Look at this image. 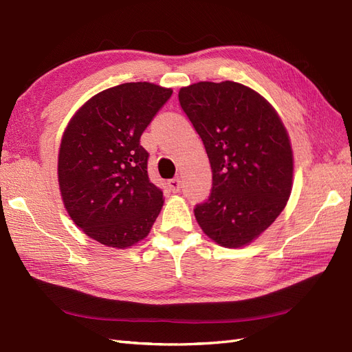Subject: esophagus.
I'll return each mask as SVG.
<instances>
[{"label": "esophagus", "mask_w": 352, "mask_h": 352, "mask_svg": "<svg viewBox=\"0 0 352 352\" xmlns=\"http://www.w3.org/2000/svg\"><path fill=\"white\" fill-rule=\"evenodd\" d=\"M167 186H168L170 190H172V192H179L180 188H182V182H180L179 177H175V179H170L168 180Z\"/></svg>", "instance_id": "obj_1"}]
</instances>
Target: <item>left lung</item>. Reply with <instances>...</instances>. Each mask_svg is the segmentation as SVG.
<instances>
[{"instance_id":"left-lung-1","label":"left lung","mask_w":352,"mask_h":352,"mask_svg":"<svg viewBox=\"0 0 352 352\" xmlns=\"http://www.w3.org/2000/svg\"><path fill=\"white\" fill-rule=\"evenodd\" d=\"M179 102L204 142L212 172L211 194L194 210L198 225L221 247L248 245L289 199V135L272 104L236 82L189 85L179 91Z\"/></svg>"}]
</instances>
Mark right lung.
I'll return each mask as SVG.
<instances>
[{
    "label": "right lung",
    "mask_w": 352,
    "mask_h": 352,
    "mask_svg": "<svg viewBox=\"0 0 352 352\" xmlns=\"http://www.w3.org/2000/svg\"><path fill=\"white\" fill-rule=\"evenodd\" d=\"M170 88L131 82L105 89L70 119L58 151V185L74 225L105 247L131 248L163 207L148 177L141 135L172 97Z\"/></svg>",
    "instance_id": "obj_1"
}]
</instances>
